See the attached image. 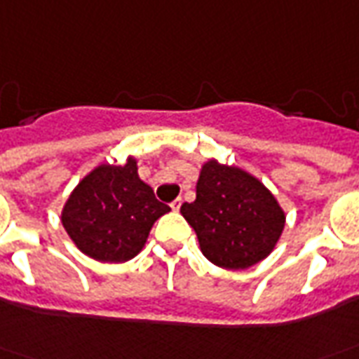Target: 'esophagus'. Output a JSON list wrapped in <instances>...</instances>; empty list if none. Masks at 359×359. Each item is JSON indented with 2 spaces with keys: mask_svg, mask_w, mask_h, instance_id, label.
<instances>
[{
  "mask_svg": "<svg viewBox=\"0 0 359 359\" xmlns=\"http://www.w3.org/2000/svg\"><path fill=\"white\" fill-rule=\"evenodd\" d=\"M180 205H182V200H180V198H177V200H172L171 202V208L175 210V212H179Z\"/></svg>",
  "mask_w": 359,
  "mask_h": 359,
  "instance_id": "34e87169",
  "label": "esophagus"
}]
</instances>
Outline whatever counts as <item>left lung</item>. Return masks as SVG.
Returning <instances> with one entry per match:
<instances>
[{
    "label": "left lung",
    "mask_w": 359,
    "mask_h": 359,
    "mask_svg": "<svg viewBox=\"0 0 359 359\" xmlns=\"http://www.w3.org/2000/svg\"><path fill=\"white\" fill-rule=\"evenodd\" d=\"M180 214L196 231L204 257L227 270L264 260L285 225L284 210L257 177L214 159L204 163L196 200L180 205Z\"/></svg>",
    "instance_id": "8db88e82"
}]
</instances>
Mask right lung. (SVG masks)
Listing matches in <instances>:
<instances>
[{"label":"right lung","mask_w":359,"mask_h":359,"mask_svg":"<svg viewBox=\"0 0 359 359\" xmlns=\"http://www.w3.org/2000/svg\"><path fill=\"white\" fill-rule=\"evenodd\" d=\"M171 212L137 177V161L95 167L67 198L62 225L75 247L99 262H126L144 249L154 223Z\"/></svg>","instance_id":"1"}]
</instances>
